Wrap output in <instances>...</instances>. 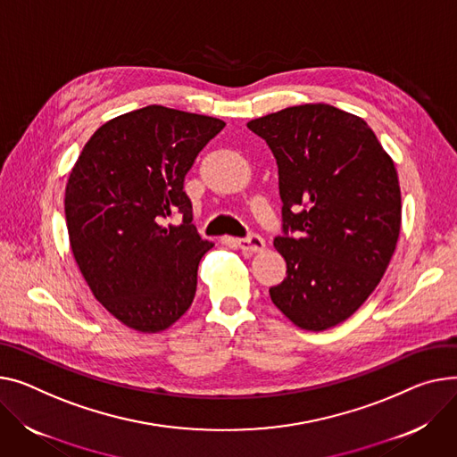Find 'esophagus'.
<instances>
[{"label":"esophagus","instance_id":"obj_1","mask_svg":"<svg viewBox=\"0 0 457 457\" xmlns=\"http://www.w3.org/2000/svg\"><path fill=\"white\" fill-rule=\"evenodd\" d=\"M237 245H238V248L242 250V252H246V253H259V252H262L264 250V240H262V237H259V235H250V237H246V238H237Z\"/></svg>","mask_w":457,"mask_h":457}]
</instances>
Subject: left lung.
<instances>
[{
    "label": "left lung",
    "mask_w": 457,
    "mask_h": 457,
    "mask_svg": "<svg viewBox=\"0 0 457 457\" xmlns=\"http://www.w3.org/2000/svg\"><path fill=\"white\" fill-rule=\"evenodd\" d=\"M278 162L287 278L270 297L292 323L325 330L380 283L401 233L393 160L363 119L301 104L248 123Z\"/></svg>",
    "instance_id": "8db88e82"
}]
</instances>
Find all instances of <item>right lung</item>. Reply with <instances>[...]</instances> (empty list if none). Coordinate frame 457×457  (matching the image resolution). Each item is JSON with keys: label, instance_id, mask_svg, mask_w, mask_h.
<instances>
[{"label": "right lung", "instance_id": "add662e5", "mask_svg": "<svg viewBox=\"0 0 457 457\" xmlns=\"http://www.w3.org/2000/svg\"><path fill=\"white\" fill-rule=\"evenodd\" d=\"M224 120L150 104L104 123L66 186L70 245L89 290L120 323L160 332L187 312L212 242L193 224L184 179ZM174 214L179 227L162 224Z\"/></svg>", "mask_w": 457, "mask_h": 457}]
</instances>
